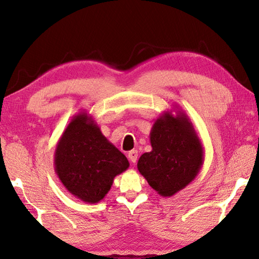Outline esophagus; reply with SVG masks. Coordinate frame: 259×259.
<instances>
[{
    "label": "esophagus",
    "mask_w": 259,
    "mask_h": 259,
    "mask_svg": "<svg viewBox=\"0 0 259 259\" xmlns=\"http://www.w3.org/2000/svg\"><path fill=\"white\" fill-rule=\"evenodd\" d=\"M128 158L129 160L133 162V163H136L137 160H138V151L137 150H131L129 153H128Z\"/></svg>",
    "instance_id": "esophagus-1"
}]
</instances>
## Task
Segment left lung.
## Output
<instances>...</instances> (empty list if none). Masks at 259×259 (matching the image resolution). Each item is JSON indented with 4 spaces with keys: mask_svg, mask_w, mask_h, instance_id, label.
Segmentation results:
<instances>
[{
    "mask_svg": "<svg viewBox=\"0 0 259 259\" xmlns=\"http://www.w3.org/2000/svg\"><path fill=\"white\" fill-rule=\"evenodd\" d=\"M164 111L150 131L152 150L142 155L137 167L152 189L171 197L194 180L203 163V147L183 110Z\"/></svg>",
    "mask_w": 259,
    "mask_h": 259,
    "instance_id": "8db88e82",
    "label": "left lung"
}]
</instances>
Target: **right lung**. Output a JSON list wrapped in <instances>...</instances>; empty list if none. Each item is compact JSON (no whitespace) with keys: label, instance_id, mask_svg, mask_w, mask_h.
I'll use <instances>...</instances> for the list:
<instances>
[{"label":"right lung","instance_id":"1","mask_svg":"<svg viewBox=\"0 0 259 259\" xmlns=\"http://www.w3.org/2000/svg\"><path fill=\"white\" fill-rule=\"evenodd\" d=\"M128 168V159L85 111L71 119L54 152V169L60 181L71 195L88 203L101 201L115 176Z\"/></svg>","mask_w":259,"mask_h":259}]
</instances>
